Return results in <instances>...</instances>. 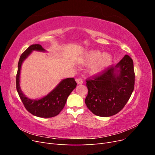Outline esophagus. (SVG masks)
<instances>
[{
	"mask_svg": "<svg viewBox=\"0 0 155 155\" xmlns=\"http://www.w3.org/2000/svg\"><path fill=\"white\" fill-rule=\"evenodd\" d=\"M76 82L78 84V85H81V84L83 83V79L81 78H79V79H76Z\"/></svg>",
	"mask_w": 155,
	"mask_h": 155,
	"instance_id": "esophagus-1",
	"label": "esophagus"
}]
</instances>
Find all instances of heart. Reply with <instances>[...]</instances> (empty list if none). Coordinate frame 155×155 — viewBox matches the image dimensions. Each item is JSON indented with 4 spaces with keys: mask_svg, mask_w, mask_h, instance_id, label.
<instances>
[{
    "mask_svg": "<svg viewBox=\"0 0 155 155\" xmlns=\"http://www.w3.org/2000/svg\"><path fill=\"white\" fill-rule=\"evenodd\" d=\"M112 61L113 56L111 54H102L101 51L97 50L87 51L81 59L82 63H92L88 68L89 72L92 75H96L104 71L110 66Z\"/></svg>",
    "mask_w": 155,
    "mask_h": 155,
    "instance_id": "heart-1",
    "label": "heart"
}]
</instances>
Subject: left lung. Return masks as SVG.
Returning a JSON list of instances; mask_svg holds the SVG:
<instances>
[{
    "instance_id": "8db88e82",
    "label": "left lung",
    "mask_w": 155,
    "mask_h": 155,
    "mask_svg": "<svg viewBox=\"0 0 155 155\" xmlns=\"http://www.w3.org/2000/svg\"><path fill=\"white\" fill-rule=\"evenodd\" d=\"M85 104L93 114L101 117L113 116L123 109L134 88L133 59L128 55L115 67L100 76L88 79Z\"/></svg>"
}]
</instances>
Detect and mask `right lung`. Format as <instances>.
<instances>
[{
    "label": "right lung",
    "instance_id": "obj_1",
    "mask_svg": "<svg viewBox=\"0 0 155 155\" xmlns=\"http://www.w3.org/2000/svg\"><path fill=\"white\" fill-rule=\"evenodd\" d=\"M33 51H46L40 45L30 46L21 55L18 63L16 77V88L26 109L31 114L40 118H51L57 116L62 110L70 93L76 87L74 79L68 78L62 79L58 85L48 94L40 99H30L23 94L20 87V74L22 64Z\"/></svg>",
    "mask_w": 155,
    "mask_h": 155
}]
</instances>
